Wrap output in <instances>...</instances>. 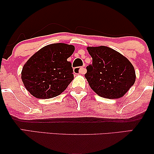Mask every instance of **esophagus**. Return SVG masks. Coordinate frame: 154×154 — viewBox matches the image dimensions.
Returning a JSON list of instances; mask_svg holds the SVG:
<instances>
[{
    "instance_id": "obj_1",
    "label": "esophagus",
    "mask_w": 154,
    "mask_h": 154,
    "mask_svg": "<svg viewBox=\"0 0 154 154\" xmlns=\"http://www.w3.org/2000/svg\"><path fill=\"white\" fill-rule=\"evenodd\" d=\"M73 71L77 74H79V73L84 74L85 73V69L83 68V67H75V68L73 69Z\"/></svg>"
}]
</instances>
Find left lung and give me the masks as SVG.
<instances>
[{
	"label": "left lung",
	"mask_w": 154,
	"mask_h": 154,
	"mask_svg": "<svg viewBox=\"0 0 154 154\" xmlns=\"http://www.w3.org/2000/svg\"><path fill=\"white\" fill-rule=\"evenodd\" d=\"M92 64L86 67L85 79L102 97H122L135 82L134 66L125 57L106 46L88 47Z\"/></svg>",
	"instance_id": "obj_1"
}]
</instances>
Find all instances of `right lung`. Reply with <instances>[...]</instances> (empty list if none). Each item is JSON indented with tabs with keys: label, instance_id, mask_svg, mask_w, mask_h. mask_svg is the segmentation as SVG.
I'll list each match as a JSON object with an SVG mask.
<instances>
[{
	"label": "right lung",
	"instance_id": "right-lung-1",
	"mask_svg": "<svg viewBox=\"0 0 154 154\" xmlns=\"http://www.w3.org/2000/svg\"><path fill=\"white\" fill-rule=\"evenodd\" d=\"M75 47L65 43L46 45L24 65L22 80L35 97L50 99L60 95L73 79L71 63L67 61Z\"/></svg>",
	"mask_w": 154,
	"mask_h": 154
}]
</instances>
